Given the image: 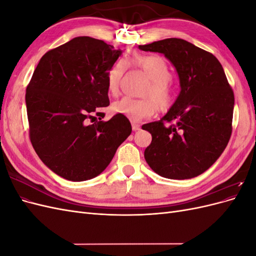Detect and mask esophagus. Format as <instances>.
<instances>
[{
  "label": "esophagus",
  "mask_w": 256,
  "mask_h": 256,
  "mask_svg": "<svg viewBox=\"0 0 256 256\" xmlns=\"http://www.w3.org/2000/svg\"><path fill=\"white\" fill-rule=\"evenodd\" d=\"M140 129H141L140 125H138V124H132V130L134 131H138Z\"/></svg>",
  "instance_id": "obj_1"
}]
</instances>
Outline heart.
<instances>
[{"instance_id":"heart-1","label":"heart","mask_w":256,"mask_h":256,"mask_svg":"<svg viewBox=\"0 0 256 256\" xmlns=\"http://www.w3.org/2000/svg\"><path fill=\"white\" fill-rule=\"evenodd\" d=\"M128 64L140 68L148 76L150 83L143 92L144 99L124 97L112 104L116 114L124 115L131 120L150 118L158 111H166L174 102V90L170 83L171 70L164 58L160 56L136 54ZM126 70L125 62H118L108 74V90L116 95L120 90L122 74Z\"/></svg>"}]
</instances>
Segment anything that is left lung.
<instances>
[{"label":"left lung","mask_w":256,"mask_h":256,"mask_svg":"<svg viewBox=\"0 0 256 256\" xmlns=\"http://www.w3.org/2000/svg\"><path fill=\"white\" fill-rule=\"evenodd\" d=\"M138 49L164 54L174 66L180 88L164 118L142 126L152 134L144 152L147 164L168 180L203 174L221 156L232 134L234 92L222 65L212 53L180 38Z\"/></svg>","instance_id":"8db88e82"}]
</instances>
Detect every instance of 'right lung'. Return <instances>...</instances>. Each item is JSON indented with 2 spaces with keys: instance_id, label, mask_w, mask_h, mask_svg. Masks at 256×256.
Listing matches in <instances>:
<instances>
[{
  "instance_id": "1",
  "label": "right lung",
  "mask_w": 256,
  "mask_h": 256,
  "mask_svg": "<svg viewBox=\"0 0 256 256\" xmlns=\"http://www.w3.org/2000/svg\"><path fill=\"white\" fill-rule=\"evenodd\" d=\"M122 53L102 40L74 37L44 54L28 85L30 142L44 166L67 180L102 174L132 130L120 114L88 124L110 104L108 74Z\"/></svg>"
}]
</instances>
